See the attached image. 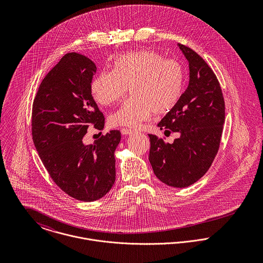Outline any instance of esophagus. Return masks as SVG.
I'll use <instances>...</instances> for the list:
<instances>
[{
	"instance_id": "esophagus-1",
	"label": "esophagus",
	"mask_w": 263,
	"mask_h": 263,
	"mask_svg": "<svg viewBox=\"0 0 263 263\" xmlns=\"http://www.w3.org/2000/svg\"><path fill=\"white\" fill-rule=\"evenodd\" d=\"M134 133H135V130H134V129H130V128H122V129H121V134H122L123 136L132 135V134H134Z\"/></svg>"
}]
</instances>
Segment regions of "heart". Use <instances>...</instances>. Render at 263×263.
<instances>
[{"label": "heart", "instance_id": "b5f03b06", "mask_svg": "<svg viewBox=\"0 0 263 263\" xmlns=\"http://www.w3.org/2000/svg\"><path fill=\"white\" fill-rule=\"evenodd\" d=\"M128 90L132 96L109 116L113 126H139L156 115L172 111L184 90L179 63L152 50L128 52L115 59L113 71H104L91 83V93L103 106L118 101Z\"/></svg>", "mask_w": 263, "mask_h": 263}]
</instances>
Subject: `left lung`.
Segmentation results:
<instances>
[{
  "label": "left lung",
  "mask_w": 263,
  "mask_h": 263,
  "mask_svg": "<svg viewBox=\"0 0 263 263\" xmlns=\"http://www.w3.org/2000/svg\"><path fill=\"white\" fill-rule=\"evenodd\" d=\"M189 63V84L177 106L158 123L166 133H179L173 144L149 135L155 175L173 187H187L210 169L221 144L225 101L217 76L204 60L178 44Z\"/></svg>",
  "instance_id": "left-lung-1"
}]
</instances>
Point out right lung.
Returning a JSON list of instances; mask_svg holds the SVG:
<instances>
[{
    "instance_id": "1",
    "label": "right lung",
    "mask_w": 263,
    "mask_h": 263,
    "mask_svg": "<svg viewBox=\"0 0 263 263\" xmlns=\"http://www.w3.org/2000/svg\"><path fill=\"white\" fill-rule=\"evenodd\" d=\"M95 64L69 52L44 77L32 105L34 146L54 183L82 201L104 196L115 181L114 152L121 135L115 129L92 145L83 138L90 124L103 129L104 116L93 99Z\"/></svg>"
}]
</instances>
